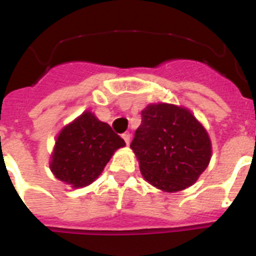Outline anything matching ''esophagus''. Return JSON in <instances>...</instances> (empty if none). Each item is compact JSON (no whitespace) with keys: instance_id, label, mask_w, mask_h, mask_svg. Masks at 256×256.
<instances>
[{"instance_id":"1","label":"esophagus","mask_w":256,"mask_h":256,"mask_svg":"<svg viewBox=\"0 0 256 256\" xmlns=\"http://www.w3.org/2000/svg\"><path fill=\"white\" fill-rule=\"evenodd\" d=\"M122 137H123V140L126 141V144H130V133H128V132L123 133V134H122Z\"/></svg>"}]
</instances>
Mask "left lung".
I'll list each match as a JSON object with an SVG mask.
<instances>
[{"label":"left lung","instance_id":"obj_1","mask_svg":"<svg viewBox=\"0 0 256 256\" xmlns=\"http://www.w3.org/2000/svg\"><path fill=\"white\" fill-rule=\"evenodd\" d=\"M130 148L150 184L164 192L186 190L198 180L212 159V141L188 108L173 104H150Z\"/></svg>","mask_w":256,"mask_h":256}]
</instances>
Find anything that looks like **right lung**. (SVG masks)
<instances>
[{
    "label": "right lung",
    "instance_id": "1",
    "mask_svg": "<svg viewBox=\"0 0 256 256\" xmlns=\"http://www.w3.org/2000/svg\"><path fill=\"white\" fill-rule=\"evenodd\" d=\"M124 146L112 126L86 110L58 134L50 169L72 188H82L98 178L115 151Z\"/></svg>",
    "mask_w": 256,
    "mask_h": 256
}]
</instances>
